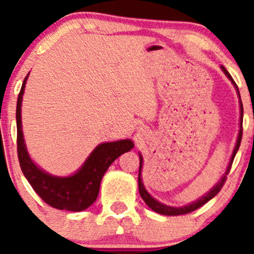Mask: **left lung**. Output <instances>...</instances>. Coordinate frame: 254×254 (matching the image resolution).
<instances>
[{"label":"left lung","instance_id":"left-lung-1","mask_svg":"<svg viewBox=\"0 0 254 254\" xmlns=\"http://www.w3.org/2000/svg\"><path fill=\"white\" fill-rule=\"evenodd\" d=\"M221 70H222V72H224L225 75H226V77L229 78L230 81L232 82V84H234L235 89H236V91H237L238 98H240V113H241V115H240V131H238L237 141H236V145H235L234 151H232V155H231V158H230L229 166H227L226 171H225V173H224V175H222L221 178H220V181L217 182V183L215 184V186L212 187V188L210 189V190L207 191L206 194H204L203 196H200V198H199L198 200L193 201V203L188 204V205H184V206H170V205H166V204L160 203V201H158V200H156V199L153 198V196L151 195V194L148 193L147 190H146L145 186H143V183H142V176H141L143 158H142V155H141V153H139V156H140V168H139V182H137V184H139V191H140V195H141V198L143 199V201H145V203L147 204V206L150 207V209H152L153 211L158 212V214L168 215V216H176V215H183V214H188V212L194 211V210L199 209V207L203 206L204 204L207 203V201H209L210 199L214 198V196L216 195V194L219 193L220 190H221L222 186H224V184H225V181H226V176L229 175L230 168H231L232 162H234L235 156H236V153H237L238 148H240V145H241V139H242L243 106H242V102H241L240 91H238L237 84L235 83V81H234V79H232L231 75H230V73H229V71H227L226 68L224 67V66H221Z\"/></svg>","mask_w":254,"mask_h":254}]
</instances>
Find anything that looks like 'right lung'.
<instances>
[{"instance_id":"1","label":"right lung","mask_w":254,"mask_h":254,"mask_svg":"<svg viewBox=\"0 0 254 254\" xmlns=\"http://www.w3.org/2000/svg\"><path fill=\"white\" fill-rule=\"evenodd\" d=\"M29 75V73H28ZM28 75L23 81L17 101V150L20 168L35 193L48 204L59 210L82 211L96 201L102 178L109 166L124 152L134 147L130 139L99 143L83 165L73 175L53 176L35 165L27 151L22 131V101Z\"/></svg>"}]
</instances>
